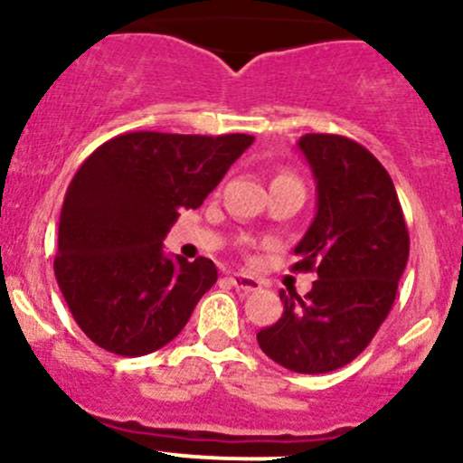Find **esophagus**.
Wrapping results in <instances>:
<instances>
[{
    "mask_svg": "<svg viewBox=\"0 0 463 463\" xmlns=\"http://www.w3.org/2000/svg\"><path fill=\"white\" fill-rule=\"evenodd\" d=\"M228 279H231V284L237 288V291L250 293V291H258V288L261 287V282L258 278H253V275H246V273H232Z\"/></svg>",
    "mask_w": 463,
    "mask_h": 463,
    "instance_id": "1",
    "label": "esophagus"
}]
</instances>
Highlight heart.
I'll use <instances>...</instances> for the list:
<instances>
[{
    "mask_svg": "<svg viewBox=\"0 0 463 463\" xmlns=\"http://www.w3.org/2000/svg\"><path fill=\"white\" fill-rule=\"evenodd\" d=\"M279 176H287V175H279Z\"/></svg>",
    "mask_w": 463,
    "mask_h": 463,
    "instance_id": "heart-1",
    "label": "heart"
}]
</instances>
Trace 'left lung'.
<instances>
[{"instance_id": "left-lung-1", "label": "left lung", "mask_w": 463, "mask_h": 463, "mask_svg": "<svg viewBox=\"0 0 463 463\" xmlns=\"http://www.w3.org/2000/svg\"><path fill=\"white\" fill-rule=\"evenodd\" d=\"M316 179V217L293 253L318 279L305 298L279 291L284 314L258 334L261 352L298 374L352 363L394 305L410 235L394 184L370 149L347 137L298 141Z\"/></svg>"}]
</instances>
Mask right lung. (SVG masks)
<instances>
[{
    "instance_id": "obj_1",
    "label": "right lung",
    "mask_w": 463,
    "mask_h": 463,
    "mask_svg": "<svg viewBox=\"0 0 463 463\" xmlns=\"http://www.w3.org/2000/svg\"><path fill=\"white\" fill-rule=\"evenodd\" d=\"M249 134L132 132L102 143L69 184L53 270L98 347L145 356L179 335L217 282L213 260L170 258L163 240L253 145Z\"/></svg>"
}]
</instances>
